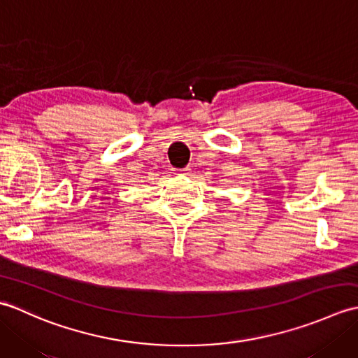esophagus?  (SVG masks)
Listing matches in <instances>:
<instances>
[{
  "label": "esophagus",
  "instance_id": "obj_1",
  "mask_svg": "<svg viewBox=\"0 0 358 358\" xmlns=\"http://www.w3.org/2000/svg\"><path fill=\"white\" fill-rule=\"evenodd\" d=\"M191 172H192L191 167H185V169H181V171L178 172V175H191Z\"/></svg>",
  "mask_w": 358,
  "mask_h": 358
}]
</instances>
